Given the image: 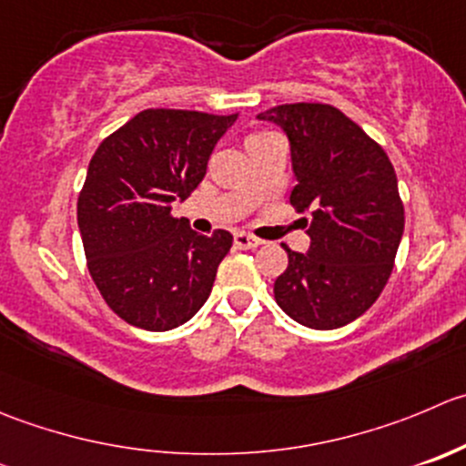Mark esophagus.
<instances>
[{
  "mask_svg": "<svg viewBox=\"0 0 466 466\" xmlns=\"http://www.w3.org/2000/svg\"><path fill=\"white\" fill-rule=\"evenodd\" d=\"M234 246H237L238 250H255L257 246H261V238L252 237V234H246V232H237L234 234Z\"/></svg>",
  "mask_w": 466,
  "mask_h": 466,
  "instance_id": "esophagus-1",
  "label": "esophagus"
}]
</instances>
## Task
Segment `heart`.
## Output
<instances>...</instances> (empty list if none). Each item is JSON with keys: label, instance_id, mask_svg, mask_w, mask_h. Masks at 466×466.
Listing matches in <instances>:
<instances>
[{"label": "heart", "instance_id": "obj_1", "mask_svg": "<svg viewBox=\"0 0 466 466\" xmlns=\"http://www.w3.org/2000/svg\"><path fill=\"white\" fill-rule=\"evenodd\" d=\"M259 137H264V134H259Z\"/></svg>", "mask_w": 466, "mask_h": 466}]
</instances>
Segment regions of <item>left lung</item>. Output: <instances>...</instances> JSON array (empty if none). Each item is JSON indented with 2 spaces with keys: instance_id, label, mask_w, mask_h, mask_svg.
Segmentation results:
<instances>
[{
  "instance_id": "8db88e82",
  "label": "left lung",
  "mask_w": 466,
  "mask_h": 466,
  "mask_svg": "<svg viewBox=\"0 0 466 466\" xmlns=\"http://www.w3.org/2000/svg\"><path fill=\"white\" fill-rule=\"evenodd\" d=\"M257 118L289 137L296 175L289 200L311 214L307 255L284 246L289 266L275 279V300L307 328H341L378 300L394 268L405 228L394 166L329 104H279Z\"/></svg>"
}]
</instances>
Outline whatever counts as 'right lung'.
<instances>
[{
    "label": "right lung",
    "instance_id": "obj_1",
    "mask_svg": "<svg viewBox=\"0 0 466 466\" xmlns=\"http://www.w3.org/2000/svg\"><path fill=\"white\" fill-rule=\"evenodd\" d=\"M234 120L237 113L146 108L95 150L76 223L95 287L129 325L166 332L209 298L232 234L193 232L173 202L196 191Z\"/></svg>",
    "mask_w": 466,
    "mask_h": 466
}]
</instances>
